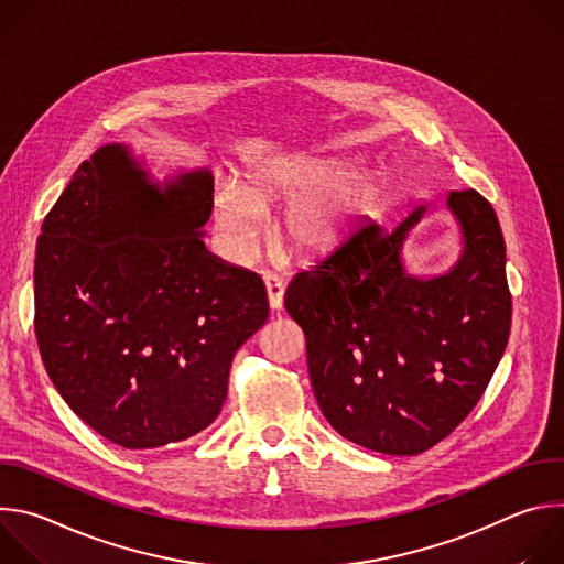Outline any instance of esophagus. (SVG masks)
Wrapping results in <instances>:
<instances>
[{
	"mask_svg": "<svg viewBox=\"0 0 564 564\" xmlns=\"http://www.w3.org/2000/svg\"><path fill=\"white\" fill-rule=\"evenodd\" d=\"M263 281H265V290H268L270 307H272V310H281V307H283V292H285L283 281H281L276 274H272V272H265V274H263Z\"/></svg>",
	"mask_w": 564,
	"mask_h": 564,
	"instance_id": "esophagus-1",
	"label": "esophagus"
}]
</instances>
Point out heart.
Segmentation results:
<instances>
[{"instance_id": "obj_1", "label": "heart", "mask_w": 564, "mask_h": 564, "mask_svg": "<svg viewBox=\"0 0 564 564\" xmlns=\"http://www.w3.org/2000/svg\"><path fill=\"white\" fill-rule=\"evenodd\" d=\"M339 167L314 158H274L252 172L250 185L227 181L216 194V223L234 252H246L263 220L265 200L296 196L281 216V234L299 252H318L339 238L357 189H324Z\"/></svg>"}]
</instances>
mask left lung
I'll return each instance as SVG.
<instances>
[{
    "label": "left lung",
    "instance_id": "left-lung-1",
    "mask_svg": "<svg viewBox=\"0 0 564 564\" xmlns=\"http://www.w3.org/2000/svg\"><path fill=\"white\" fill-rule=\"evenodd\" d=\"M464 254L420 281L399 252L422 218L392 231L366 225L299 272L285 310L301 326L314 397L346 440L388 455H417L448 437L485 394L509 341L505 238L475 189L448 196Z\"/></svg>",
    "mask_w": 564,
    "mask_h": 564
}]
</instances>
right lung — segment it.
<instances>
[{
    "label": "right lung",
    "mask_w": 564,
    "mask_h": 564,
    "mask_svg": "<svg viewBox=\"0 0 564 564\" xmlns=\"http://www.w3.org/2000/svg\"><path fill=\"white\" fill-rule=\"evenodd\" d=\"M214 181L160 192L120 144L73 174L42 223L35 337L44 368L96 433L158 448L205 431L236 350L268 321L257 272L207 254Z\"/></svg>",
    "instance_id": "obj_1"
}]
</instances>
